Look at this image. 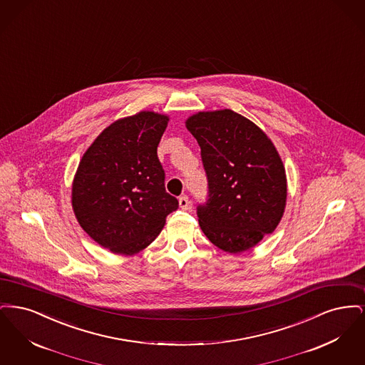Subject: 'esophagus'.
<instances>
[{"label":"esophagus","instance_id":"34e87169","mask_svg":"<svg viewBox=\"0 0 365 365\" xmlns=\"http://www.w3.org/2000/svg\"><path fill=\"white\" fill-rule=\"evenodd\" d=\"M179 207L183 209V210H187V209L190 208V200H189L187 195L179 197Z\"/></svg>","mask_w":365,"mask_h":365}]
</instances>
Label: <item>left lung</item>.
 <instances>
[{"mask_svg": "<svg viewBox=\"0 0 365 365\" xmlns=\"http://www.w3.org/2000/svg\"><path fill=\"white\" fill-rule=\"evenodd\" d=\"M186 127L201 148L208 200L197 207L202 232L228 253H242L274 232L287 197L286 173L267 134L242 115L198 112Z\"/></svg>", "mask_w": 365, "mask_h": 365, "instance_id": "8db88e82", "label": "left lung"}]
</instances>
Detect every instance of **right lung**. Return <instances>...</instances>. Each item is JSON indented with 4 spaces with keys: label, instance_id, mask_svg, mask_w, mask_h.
Wrapping results in <instances>:
<instances>
[{
    "label": "right lung",
    "instance_id": "add662e5",
    "mask_svg": "<svg viewBox=\"0 0 365 365\" xmlns=\"http://www.w3.org/2000/svg\"><path fill=\"white\" fill-rule=\"evenodd\" d=\"M170 118L150 110L123 118L90 145L72 183L81 227L112 253L131 256L156 240L179 207L165 191L157 146Z\"/></svg>",
    "mask_w": 365,
    "mask_h": 365
}]
</instances>
